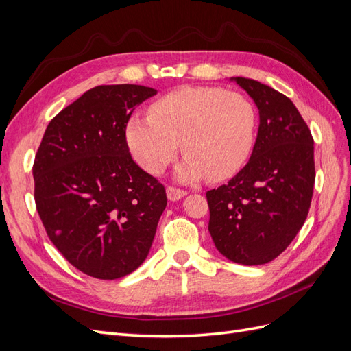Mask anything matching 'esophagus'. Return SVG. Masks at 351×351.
Wrapping results in <instances>:
<instances>
[{"label": "esophagus", "mask_w": 351, "mask_h": 351, "mask_svg": "<svg viewBox=\"0 0 351 351\" xmlns=\"http://www.w3.org/2000/svg\"><path fill=\"white\" fill-rule=\"evenodd\" d=\"M187 195L186 190H182V189H177V187H173V186H168L167 187V196L169 200H178L182 199Z\"/></svg>", "instance_id": "obj_1"}]
</instances>
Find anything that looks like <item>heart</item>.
Returning a JSON list of instances; mask_svg holds the SVG:
<instances>
[{
	"instance_id": "heart-1",
	"label": "heart",
	"mask_w": 351,
	"mask_h": 351,
	"mask_svg": "<svg viewBox=\"0 0 351 351\" xmlns=\"http://www.w3.org/2000/svg\"><path fill=\"white\" fill-rule=\"evenodd\" d=\"M149 114L132 117L125 139L136 162L152 174L164 171L182 141L186 156L177 178L222 182L247 164L256 143V108L243 93L224 88L176 89L156 99Z\"/></svg>"
}]
</instances>
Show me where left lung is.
I'll use <instances>...</instances> for the list:
<instances>
[{
	"mask_svg": "<svg viewBox=\"0 0 351 351\" xmlns=\"http://www.w3.org/2000/svg\"><path fill=\"white\" fill-rule=\"evenodd\" d=\"M259 110L252 156L227 184L206 192L209 232L221 254L263 265L289 247L309 214L313 137L294 104L267 84L231 77Z\"/></svg>",
	"mask_w": 351,
	"mask_h": 351,
	"instance_id": "1",
	"label": "left lung"
}]
</instances>
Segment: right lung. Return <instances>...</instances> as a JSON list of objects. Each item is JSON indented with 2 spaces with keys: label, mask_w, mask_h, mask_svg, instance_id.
Wrapping results in <instances>:
<instances>
[{
  "label": "right lung",
  "mask_w": 351,
  "mask_h": 351,
  "mask_svg": "<svg viewBox=\"0 0 351 351\" xmlns=\"http://www.w3.org/2000/svg\"><path fill=\"white\" fill-rule=\"evenodd\" d=\"M154 95L141 84L93 88L49 121L38 147V214L62 256L89 277L139 268L167 206L164 186L133 161L125 141L132 112Z\"/></svg>",
  "instance_id": "obj_1"
}]
</instances>
